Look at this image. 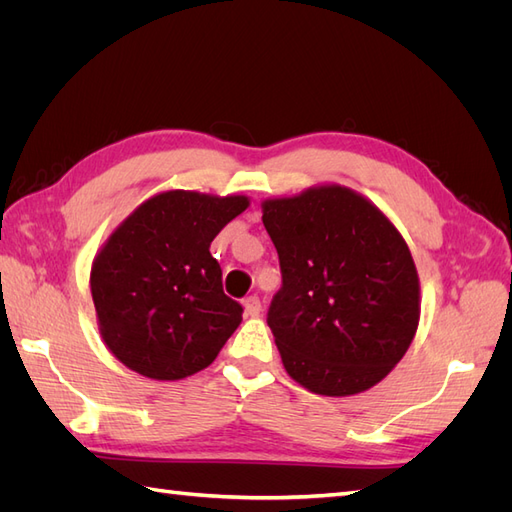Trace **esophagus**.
<instances>
[{
	"mask_svg": "<svg viewBox=\"0 0 512 512\" xmlns=\"http://www.w3.org/2000/svg\"><path fill=\"white\" fill-rule=\"evenodd\" d=\"M243 307H245V314L247 316H252V318H256L258 314H260V309H262V303H260V299L256 297H247L245 301H243Z\"/></svg>",
	"mask_w": 512,
	"mask_h": 512,
	"instance_id": "1",
	"label": "esophagus"
}]
</instances>
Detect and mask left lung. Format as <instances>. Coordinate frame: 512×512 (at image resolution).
<instances>
[{"label":"left lung","mask_w":512,"mask_h":512,"mask_svg":"<svg viewBox=\"0 0 512 512\" xmlns=\"http://www.w3.org/2000/svg\"><path fill=\"white\" fill-rule=\"evenodd\" d=\"M262 224L280 256L267 322L288 376L327 397L371 389L406 354L421 316L404 237L342 185L265 200Z\"/></svg>","instance_id":"1"}]
</instances>
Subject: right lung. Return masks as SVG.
<instances>
[{"instance_id": "add662e5", "label": "right lung", "mask_w": 512, "mask_h": 512, "mask_svg": "<svg viewBox=\"0 0 512 512\" xmlns=\"http://www.w3.org/2000/svg\"><path fill=\"white\" fill-rule=\"evenodd\" d=\"M247 196L168 190L123 220L91 265V297L104 344L132 371L181 380L209 367L241 324L209 252Z\"/></svg>"}]
</instances>
